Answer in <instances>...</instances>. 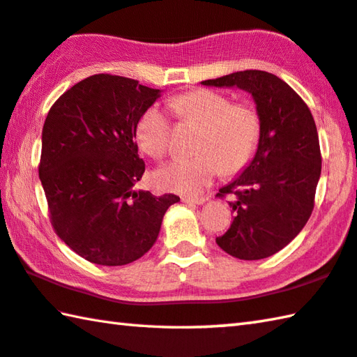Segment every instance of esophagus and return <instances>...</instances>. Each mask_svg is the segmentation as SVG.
<instances>
[{
    "label": "esophagus",
    "instance_id": "obj_1",
    "mask_svg": "<svg viewBox=\"0 0 357 357\" xmlns=\"http://www.w3.org/2000/svg\"><path fill=\"white\" fill-rule=\"evenodd\" d=\"M181 201L185 204H203L206 203V198L204 197H183Z\"/></svg>",
    "mask_w": 357,
    "mask_h": 357
}]
</instances>
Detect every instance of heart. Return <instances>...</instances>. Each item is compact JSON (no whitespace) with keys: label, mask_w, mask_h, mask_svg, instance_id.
<instances>
[{"label":"heart","mask_w":357,"mask_h":357,"mask_svg":"<svg viewBox=\"0 0 357 357\" xmlns=\"http://www.w3.org/2000/svg\"><path fill=\"white\" fill-rule=\"evenodd\" d=\"M183 125L199 128L195 144L198 156L176 159L154 173V184L167 192L199 195L220 173L236 174L255 159L262 140V120L248 102H234L228 95L211 89H197L170 102ZM172 119L154 105L135 123V142L142 151L160 159L172 145Z\"/></svg>","instance_id":"b5f03b06"}]
</instances>
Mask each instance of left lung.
Here are the masks:
<instances>
[{"instance_id": "obj_1", "label": "left lung", "mask_w": 357, "mask_h": 357, "mask_svg": "<svg viewBox=\"0 0 357 357\" xmlns=\"http://www.w3.org/2000/svg\"><path fill=\"white\" fill-rule=\"evenodd\" d=\"M201 84L246 90L262 120L255 159L217 193L218 198L234 195L229 206L236 217L215 242L243 261L273 256L300 234L314 209L321 173L314 116L287 82L267 71H237Z\"/></svg>"}]
</instances>
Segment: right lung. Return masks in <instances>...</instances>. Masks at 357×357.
<instances>
[{
    "label": "right lung",
    "instance_id": "add662e5",
    "mask_svg": "<svg viewBox=\"0 0 357 357\" xmlns=\"http://www.w3.org/2000/svg\"><path fill=\"white\" fill-rule=\"evenodd\" d=\"M159 96L160 90L129 77L93 75L61 95L45 120L38 176L51 225L89 262L137 261L179 201L132 189L145 172L135 123Z\"/></svg>",
    "mask_w": 357,
    "mask_h": 357
}]
</instances>
